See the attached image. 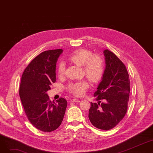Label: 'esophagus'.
<instances>
[{
	"instance_id": "34e87169",
	"label": "esophagus",
	"mask_w": 153,
	"mask_h": 153,
	"mask_svg": "<svg viewBox=\"0 0 153 153\" xmlns=\"http://www.w3.org/2000/svg\"><path fill=\"white\" fill-rule=\"evenodd\" d=\"M71 102H76V103H77V102H79L80 101H79V100H78L77 99H73L71 100Z\"/></svg>"
}]
</instances>
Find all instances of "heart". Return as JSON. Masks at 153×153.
I'll return each instance as SVG.
<instances>
[{"instance_id": "obj_1", "label": "heart", "mask_w": 153, "mask_h": 153, "mask_svg": "<svg viewBox=\"0 0 153 153\" xmlns=\"http://www.w3.org/2000/svg\"><path fill=\"white\" fill-rule=\"evenodd\" d=\"M69 60L77 66H82L85 75L91 81L97 82L103 77L105 66L103 59L98 55H93L92 53L85 49H79L71 54ZM58 74L62 76L66 72L65 64L60 62L57 68ZM89 87L87 81H82L71 83L69 85V91L76 96L82 95Z\"/></svg>"}]
</instances>
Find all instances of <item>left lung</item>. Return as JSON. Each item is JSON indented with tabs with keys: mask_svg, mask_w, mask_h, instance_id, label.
Segmentation results:
<instances>
[{
	"mask_svg": "<svg viewBox=\"0 0 153 153\" xmlns=\"http://www.w3.org/2000/svg\"><path fill=\"white\" fill-rule=\"evenodd\" d=\"M105 69L94 95L98 104L91 103L89 118L96 128L109 130L125 117L129 100L130 82L127 69L121 60L108 50L103 51ZM104 102H101L100 100Z\"/></svg>",
	"mask_w": 153,
	"mask_h": 153,
	"instance_id": "obj_1",
	"label": "left lung"
}]
</instances>
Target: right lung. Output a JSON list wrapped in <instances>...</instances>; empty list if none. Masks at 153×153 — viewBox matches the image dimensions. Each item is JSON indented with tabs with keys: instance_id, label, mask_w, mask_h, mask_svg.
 <instances>
[{
	"instance_id": "1",
	"label": "right lung",
	"mask_w": 153,
	"mask_h": 153,
	"mask_svg": "<svg viewBox=\"0 0 153 153\" xmlns=\"http://www.w3.org/2000/svg\"><path fill=\"white\" fill-rule=\"evenodd\" d=\"M61 49L45 51L32 60L23 71L19 95L30 123L38 130L51 132L60 126L68 102L60 98L51 102L46 92L56 81V67Z\"/></svg>"
}]
</instances>
